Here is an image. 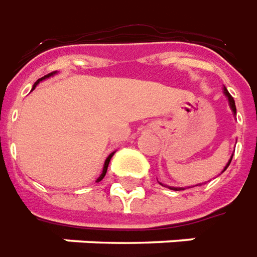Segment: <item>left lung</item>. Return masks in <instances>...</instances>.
Masks as SVG:
<instances>
[{
    "label": "left lung",
    "mask_w": 257,
    "mask_h": 257,
    "mask_svg": "<svg viewBox=\"0 0 257 257\" xmlns=\"http://www.w3.org/2000/svg\"><path fill=\"white\" fill-rule=\"evenodd\" d=\"M224 94H225V96H227V98H228V103H230V108H231V110H232V112H234V114L236 113V108H235V101H234V98H232V96L230 95V92H228V91H227V88H225L224 87ZM231 159H232V156H231L230 158V161H228V163H227V166L224 167V170L225 169H227V167L230 166V163H231ZM224 170H223V172H224ZM162 184V183H161ZM170 190H181V188H174V187H170Z\"/></svg>",
    "instance_id": "1"
}]
</instances>
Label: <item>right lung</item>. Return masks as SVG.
I'll list each match as a JSON object with an SVG mask.
<instances>
[{"instance_id": "obj_1", "label": "right lung", "mask_w": 257, "mask_h": 257, "mask_svg": "<svg viewBox=\"0 0 257 257\" xmlns=\"http://www.w3.org/2000/svg\"><path fill=\"white\" fill-rule=\"evenodd\" d=\"M52 74H55V72H52V73H50V74H47V76H44V77H41V79H38L37 81H36V83H34V85H33V88L32 90H34V88H36V87H37V84L38 83H40V81H43V80H45V79H48V77H50V76H52ZM114 154V152H113ZM113 154H110L108 156V158H106V161H105V165H103V170H102V173H101V176H99V177H98V180H96V181H101V180H102L103 177H105V174H106V170H108V165H109V162H110V158H112V156H113Z\"/></svg>"}]
</instances>
